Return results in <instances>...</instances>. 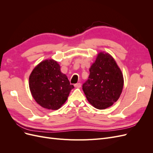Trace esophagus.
Masks as SVG:
<instances>
[{"mask_svg":"<svg viewBox=\"0 0 153 153\" xmlns=\"http://www.w3.org/2000/svg\"><path fill=\"white\" fill-rule=\"evenodd\" d=\"M74 86H75V87H76V88H80V87H81V84L80 83H77V84H75V85H74Z\"/></svg>","mask_w":153,"mask_h":153,"instance_id":"34e87169","label":"esophagus"}]
</instances>
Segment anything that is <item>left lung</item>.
Here are the masks:
<instances>
[{"instance_id": "8db88e82", "label": "left lung", "mask_w": 153, "mask_h": 153, "mask_svg": "<svg viewBox=\"0 0 153 153\" xmlns=\"http://www.w3.org/2000/svg\"><path fill=\"white\" fill-rule=\"evenodd\" d=\"M89 71V79L82 86L87 101L97 109L110 107L122 93L124 78L121 69L112 55L100 52Z\"/></svg>"}]
</instances>
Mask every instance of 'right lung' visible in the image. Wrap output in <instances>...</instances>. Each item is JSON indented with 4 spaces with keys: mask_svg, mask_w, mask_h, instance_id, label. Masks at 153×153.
<instances>
[{
    "mask_svg": "<svg viewBox=\"0 0 153 153\" xmlns=\"http://www.w3.org/2000/svg\"><path fill=\"white\" fill-rule=\"evenodd\" d=\"M29 89L36 102L48 110H58L68 100L74 86L53 59H45L31 72Z\"/></svg>",
    "mask_w": 153,
    "mask_h": 153,
    "instance_id": "obj_1",
    "label": "right lung"
}]
</instances>
